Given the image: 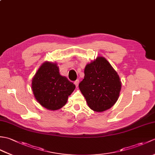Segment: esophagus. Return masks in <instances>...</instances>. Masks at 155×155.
Listing matches in <instances>:
<instances>
[{
    "label": "esophagus",
    "instance_id": "1",
    "mask_svg": "<svg viewBox=\"0 0 155 155\" xmlns=\"http://www.w3.org/2000/svg\"><path fill=\"white\" fill-rule=\"evenodd\" d=\"M74 84L76 85V87H78V83H79V80H76L74 82Z\"/></svg>",
    "mask_w": 155,
    "mask_h": 155
}]
</instances>
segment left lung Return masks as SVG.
<instances>
[{
  "instance_id": "obj_1",
  "label": "left lung",
  "mask_w": 155,
  "mask_h": 155,
  "mask_svg": "<svg viewBox=\"0 0 155 155\" xmlns=\"http://www.w3.org/2000/svg\"><path fill=\"white\" fill-rule=\"evenodd\" d=\"M84 79L78 84L88 106L96 112L109 109L116 103L121 90L119 76L104 57L86 65Z\"/></svg>"
}]
</instances>
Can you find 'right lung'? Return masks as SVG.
<instances>
[{"instance_id":"add662e5","label":"right lung","mask_w":155,"mask_h":155,"mask_svg":"<svg viewBox=\"0 0 155 155\" xmlns=\"http://www.w3.org/2000/svg\"><path fill=\"white\" fill-rule=\"evenodd\" d=\"M75 85L59 73L56 62H45L32 81V90L39 104L48 110L60 109L66 104Z\"/></svg>"}]
</instances>
